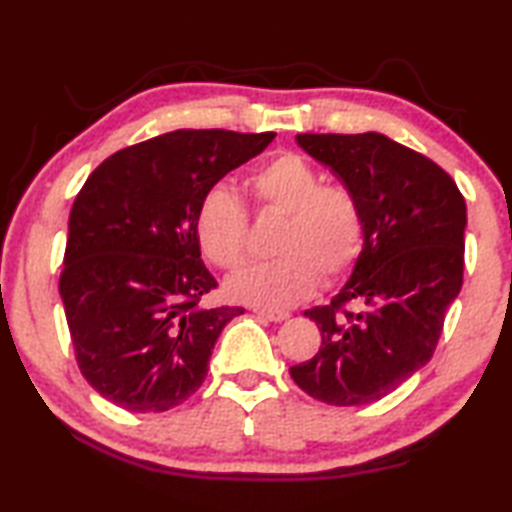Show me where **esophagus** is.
I'll return each instance as SVG.
<instances>
[{"instance_id": "esophagus-1", "label": "esophagus", "mask_w": 512, "mask_h": 512, "mask_svg": "<svg viewBox=\"0 0 512 512\" xmlns=\"http://www.w3.org/2000/svg\"><path fill=\"white\" fill-rule=\"evenodd\" d=\"M255 314L271 320V323H282V320L289 318L287 311H273V309H255Z\"/></svg>"}]
</instances>
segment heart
<instances>
[{
    "label": "heart",
    "mask_w": 512,
    "mask_h": 512,
    "mask_svg": "<svg viewBox=\"0 0 512 512\" xmlns=\"http://www.w3.org/2000/svg\"><path fill=\"white\" fill-rule=\"evenodd\" d=\"M259 207L287 212L273 250L280 253L230 277V298L262 309H289L325 280L343 275L363 248V214L345 187L323 176L296 153L262 164L248 180ZM196 237L216 266L235 271L246 257L248 214L228 187L214 185L196 207Z\"/></svg>",
    "instance_id": "heart-1"
}]
</instances>
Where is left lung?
<instances>
[{
    "label": "left lung",
    "instance_id": "1",
    "mask_svg": "<svg viewBox=\"0 0 512 512\" xmlns=\"http://www.w3.org/2000/svg\"><path fill=\"white\" fill-rule=\"evenodd\" d=\"M296 142L357 198L363 248L332 302L305 311L323 343L289 372L325 404L377 402L436 350L463 284L465 198L436 162L381 133H302Z\"/></svg>",
    "mask_w": 512,
    "mask_h": 512
}]
</instances>
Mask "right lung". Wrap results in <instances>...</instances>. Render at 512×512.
I'll return each mask as SVG.
<instances>
[{
  "label": "right lung",
  "instance_id": "right-lung-1",
  "mask_svg": "<svg viewBox=\"0 0 512 512\" xmlns=\"http://www.w3.org/2000/svg\"><path fill=\"white\" fill-rule=\"evenodd\" d=\"M275 133L173 131L121 149L85 180L67 223L60 298L83 377L133 413L183 404L241 307L201 305L216 280L196 207Z\"/></svg>",
  "mask_w": 512,
  "mask_h": 512
}]
</instances>
